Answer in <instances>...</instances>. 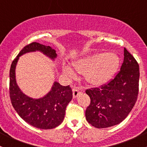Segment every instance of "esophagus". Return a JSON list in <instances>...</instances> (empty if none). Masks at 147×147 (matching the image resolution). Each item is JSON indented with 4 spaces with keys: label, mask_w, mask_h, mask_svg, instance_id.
Listing matches in <instances>:
<instances>
[{
    "label": "esophagus",
    "mask_w": 147,
    "mask_h": 147,
    "mask_svg": "<svg viewBox=\"0 0 147 147\" xmlns=\"http://www.w3.org/2000/svg\"><path fill=\"white\" fill-rule=\"evenodd\" d=\"M72 92H73V97L76 98L78 95L81 94V92L80 91V89L78 87H74L72 89Z\"/></svg>",
    "instance_id": "34e87169"
}]
</instances>
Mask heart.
Here are the masks:
<instances>
[{
    "instance_id": "b5f03b06",
    "label": "heart",
    "mask_w": 147,
    "mask_h": 147,
    "mask_svg": "<svg viewBox=\"0 0 147 147\" xmlns=\"http://www.w3.org/2000/svg\"><path fill=\"white\" fill-rule=\"evenodd\" d=\"M119 57L114 53H97L84 57L74 63L75 70L84 75L86 81L92 85L106 82L119 67ZM63 72L69 78L74 76L72 69L64 66Z\"/></svg>"
}]
</instances>
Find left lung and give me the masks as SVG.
Returning <instances> with one entry per match:
<instances>
[{"label": "left lung", "mask_w": 147, "mask_h": 147, "mask_svg": "<svg viewBox=\"0 0 147 147\" xmlns=\"http://www.w3.org/2000/svg\"><path fill=\"white\" fill-rule=\"evenodd\" d=\"M120 71L107 84L88 89L90 104L85 111L87 121L96 128L117 125L129 114L139 92V67L134 57L124 49Z\"/></svg>", "instance_id": "obj_1"}]
</instances>
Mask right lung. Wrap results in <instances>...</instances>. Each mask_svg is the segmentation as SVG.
I'll list each match as a JSON object with an SVG mask.
<instances>
[{
	"label": "right lung",
	"mask_w": 147,
	"mask_h": 147,
	"mask_svg": "<svg viewBox=\"0 0 147 147\" xmlns=\"http://www.w3.org/2000/svg\"><path fill=\"white\" fill-rule=\"evenodd\" d=\"M40 51L54 60L57 57L55 50L50 46L34 42L25 46L14 59L10 69V97L12 105L24 121L36 128L50 129L63 122L65 109L72 99L69 85L63 86L57 82L53 83L51 90L44 97L33 99L26 95L18 86L16 67L19 57L30 52Z\"/></svg>",
	"instance_id": "obj_1"
}]
</instances>
